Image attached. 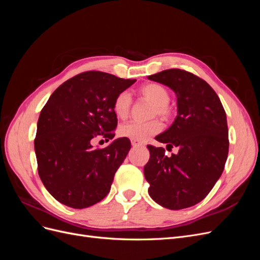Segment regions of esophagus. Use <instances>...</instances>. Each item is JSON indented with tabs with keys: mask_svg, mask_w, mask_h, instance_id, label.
Returning a JSON list of instances; mask_svg holds the SVG:
<instances>
[{
	"mask_svg": "<svg viewBox=\"0 0 260 260\" xmlns=\"http://www.w3.org/2000/svg\"><path fill=\"white\" fill-rule=\"evenodd\" d=\"M131 144H132V146H141V145H142V143H140V142H138V141H135V140H131Z\"/></svg>",
	"mask_w": 260,
	"mask_h": 260,
	"instance_id": "esophagus-1",
	"label": "esophagus"
}]
</instances>
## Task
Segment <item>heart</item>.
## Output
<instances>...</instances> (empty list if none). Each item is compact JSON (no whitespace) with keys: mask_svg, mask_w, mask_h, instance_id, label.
<instances>
[{"mask_svg":"<svg viewBox=\"0 0 260 260\" xmlns=\"http://www.w3.org/2000/svg\"><path fill=\"white\" fill-rule=\"evenodd\" d=\"M142 95L152 101L155 104L154 115L167 117L170 115L171 109L168 105L170 101L169 92L162 85L157 83H149L141 88ZM132 105V96L129 91H122L115 98L113 103V109L115 114L119 118H125L128 116ZM162 128L160 121L152 120L147 122H141L132 120L122 123L119 127V135L123 138L144 142L154 135H157Z\"/></svg>","mask_w":260,"mask_h":260,"instance_id":"1","label":"heart"}]
</instances>
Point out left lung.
<instances>
[{"instance_id": "obj_1", "label": "left lung", "mask_w": 260, "mask_h": 260, "mask_svg": "<svg viewBox=\"0 0 260 260\" xmlns=\"http://www.w3.org/2000/svg\"><path fill=\"white\" fill-rule=\"evenodd\" d=\"M147 78L177 94L176 119L155 139L166 143L167 149H179L168 157L165 148L147 145L148 194L168 209L194 206L206 198L224 169L229 153L224 108L214 89L192 73L175 68Z\"/></svg>"}]
</instances>
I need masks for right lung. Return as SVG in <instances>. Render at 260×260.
I'll return each mask as SVG.
<instances>
[{
  "instance_id": "right-lung-1",
  "label": "right lung",
  "mask_w": 260,
  "mask_h": 260,
  "mask_svg": "<svg viewBox=\"0 0 260 260\" xmlns=\"http://www.w3.org/2000/svg\"><path fill=\"white\" fill-rule=\"evenodd\" d=\"M136 81L91 70L60 84L46 102L39 116L35 151L39 176L55 200L81 209L111 191L130 140L119 138L105 148H93L92 141L114 138V100Z\"/></svg>"
}]
</instances>
